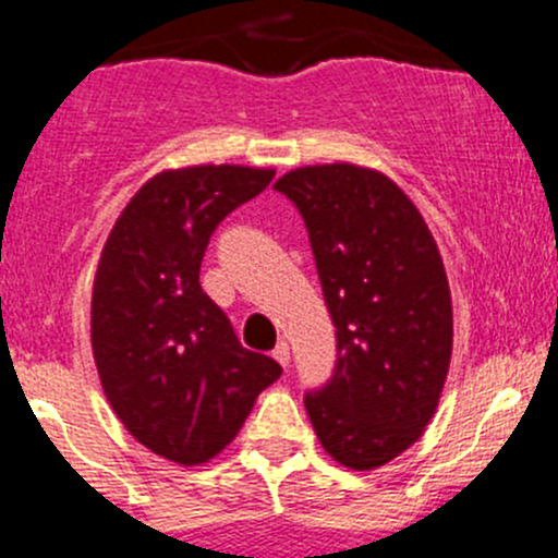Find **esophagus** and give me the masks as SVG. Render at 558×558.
Here are the masks:
<instances>
[{
    "label": "esophagus",
    "mask_w": 558,
    "mask_h": 558,
    "mask_svg": "<svg viewBox=\"0 0 558 558\" xmlns=\"http://www.w3.org/2000/svg\"><path fill=\"white\" fill-rule=\"evenodd\" d=\"M272 359L280 364V367H289V362H291L289 345H286V342H278V345H275V351H272Z\"/></svg>",
    "instance_id": "esophagus-1"
}]
</instances>
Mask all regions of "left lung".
Wrapping results in <instances>:
<instances>
[{"mask_svg": "<svg viewBox=\"0 0 558 558\" xmlns=\"http://www.w3.org/2000/svg\"><path fill=\"white\" fill-rule=\"evenodd\" d=\"M307 227L337 335L331 378L305 393L324 451L375 470L435 415L453 345V311L435 238L393 180L315 165L275 183Z\"/></svg>", "mask_w": 558, "mask_h": 558, "instance_id": "left-lung-1", "label": "left lung"}]
</instances>
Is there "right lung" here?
<instances>
[{
  "mask_svg": "<svg viewBox=\"0 0 558 558\" xmlns=\"http://www.w3.org/2000/svg\"><path fill=\"white\" fill-rule=\"evenodd\" d=\"M275 170L202 165L150 178L118 216L92 296V345L107 402L129 435L174 464H205L238 437L280 364L240 345L202 291L218 223Z\"/></svg>",
  "mask_w": 558,
  "mask_h": 558,
  "instance_id": "right-lung-1",
  "label": "right lung"
}]
</instances>
